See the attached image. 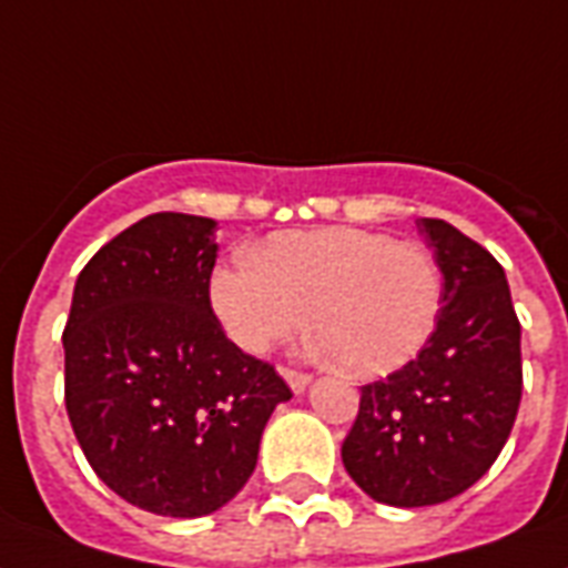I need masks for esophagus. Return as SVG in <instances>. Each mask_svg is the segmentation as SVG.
Here are the masks:
<instances>
[{"instance_id": "obj_1", "label": "esophagus", "mask_w": 568, "mask_h": 568, "mask_svg": "<svg viewBox=\"0 0 568 568\" xmlns=\"http://www.w3.org/2000/svg\"><path fill=\"white\" fill-rule=\"evenodd\" d=\"M284 379H287V385L293 388V394H302V390L311 385V376H307V373H298V371H284Z\"/></svg>"}]
</instances>
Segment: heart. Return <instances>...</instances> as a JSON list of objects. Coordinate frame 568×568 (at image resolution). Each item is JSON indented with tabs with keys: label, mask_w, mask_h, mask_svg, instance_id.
Here are the masks:
<instances>
[{
	"label": "heart",
	"mask_w": 568,
	"mask_h": 568,
	"mask_svg": "<svg viewBox=\"0 0 568 568\" xmlns=\"http://www.w3.org/2000/svg\"><path fill=\"white\" fill-rule=\"evenodd\" d=\"M210 305L245 353L305 332L349 376H388L429 341L442 314V272L417 245L355 227L275 234L210 275Z\"/></svg>",
	"instance_id": "heart-1"
}]
</instances>
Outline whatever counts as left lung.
<instances>
[{
  "label": "left lung",
  "mask_w": 568,
  "mask_h": 568,
  "mask_svg": "<svg viewBox=\"0 0 568 568\" xmlns=\"http://www.w3.org/2000/svg\"><path fill=\"white\" fill-rule=\"evenodd\" d=\"M442 270V314L415 362L362 388L344 468L388 507L463 495L504 450L521 403V325L507 275L480 243L420 219Z\"/></svg>",
  "instance_id": "obj_1"
}]
</instances>
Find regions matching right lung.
Returning a JSON list of instances; mask_svg holds the SVG:
<instances>
[{"mask_svg":"<svg viewBox=\"0 0 568 568\" xmlns=\"http://www.w3.org/2000/svg\"><path fill=\"white\" fill-rule=\"evenodd\" d=\"M215 222L153 213L79 272L64 325V403L94 474L153 516L222 509L293 394L224 337L210 307Z\"/></svg>","mask_w":568,"mask_h":568,"instance_id":"right-lung-1","label":"right lung"}]
</instances>
